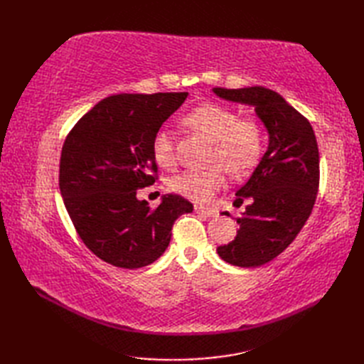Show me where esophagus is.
<instances>
[{
	"label": "esophagus",
	"instance_id": "obj_1",
	"mask_svg": "<svg viewBox=\"0 0 364 364\" xmlns=\"http://www.w3.org/2000/svg\"><path fill=\"white\" fill-rule=\"evenodd\" d=\"M194 211L200 215H203V218H218V215H219V211L214 210V208H205V206H200V205L194 206Z\"/></svg>",
	"mask_w": 364,
	"mask_h": 364
}]
</instances>
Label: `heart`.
I'll use <instances>...</instances> for the list:
<instances>
[{
    "label": "heart",
    "instance_id": "b5f03b06",
    "mask_svg": "<svg viewBox=\"0 0 364 364\" xmlns=\"http://www.w3.org/2000/svg\"><path fill=\"white\" fill-rule=\"evenodd\" d=\"M186 125L213 142L211 164L222 165L233 178L250 173L258 164L262 151V131L253 120H239L236 111L218 103H205L184 117ZM153 156L161 167L175 164L173 137L168 129H159L153 139ZM225 178L218 166L192 172L186 170L175 175L168 186L178 196L192 202H208L222 186Z\"/></svg>",
    "mask_w": 364,
    "mask_h": 364
}]
</instances>
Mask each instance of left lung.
I'll use <instances>...</instances> for the list:
<instances>
[{
    "label": "left lung",
    "instance_id": "1",
    "mask_svg": "<svg viewBox=\"0 0 364 364\" xmlns=\"http://www.w3.org/2000/svg\"><path fill=\"white\" fill-rule=\"evenodd\" d=\"M222 100L255 107L267 131V150L241 189L235 205L247 200L239 230L219 257L239 267H258L278 257L310 218L319 188V150L304 115L277 92L262 86L214 87ZM228 215V213H223Z\"/></svg>",
    "mask_w": 364,
    "mask_h": 364
}]
</instances>
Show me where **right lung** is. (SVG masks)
<instances>
[{
	"label": "right lung",
	"instance_id": "right-lung-1",
	"mask_svg": "<svg viewBox=\"0 0 364 364\" xmlns=\"http://www.w3.org/2000/svg\"><path fill=\"white\" fill-rule=\"evenodd\" d=\"M188 92L119 94L97 103L67 136L59 189L87 249L115 267L139 269L168 247L173 222L194 206L175 194L158 208L137 198L156 172L153 139Z\"/></svg>",
	"mask_w": 364,
	"mask_h": 364
}]
</instances>
